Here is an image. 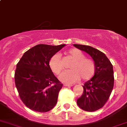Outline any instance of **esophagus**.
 <instances>
[{"label": "esophagus", "mask_w": 127, "mask_h": 127, "mask_svg": "<svg viewBox=\"0 0 127 127\" xmlns=\"http://www.w3.org/2000/svg\"><path fill=\"white\" fill-rule=\"evenodd\" d=\"M64 86L69 87L73 86V85H72V84H64Z\"/></svg>", "instance_id": "1"}]
</instances>
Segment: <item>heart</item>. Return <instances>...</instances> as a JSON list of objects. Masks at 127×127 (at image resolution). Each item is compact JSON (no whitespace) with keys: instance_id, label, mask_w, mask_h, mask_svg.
<instances>
[{"instance_id":"1","label":"heart","mask_w":127,"mask_h":127,"mask_svg":"<svg viewBox=\"0 0 127 127\" xmlns=\"http://www.w3.org/2000/svg\"><path fill=\"white\" fill-rule=\"evenodd\" d=\"M67 54L74 61L70 67L71 70L61 73L59 77L60 81L72 84L80 77L83 80H88L93 77L96 70L95 64L93 60L86 58L84 53L77 48L69 50ZM49 66L55 74H59L61 72L63 66L60 55L56 54L51 58Z\"/></svg>"}]
</instances>
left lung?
I'll return each instance as SVG.
<instances>
[{"label": "left lung", "instance_id": "1", "mask_svg": "<svg viewBox=\"0 0 127 127\" xmlns=\"http://www.w3.org/2000/svg\"><path fill=\"white\" fill-rule=\"evenodd\" d=\"M73 45L88 53L96 66L95 75L83 85V94L77 99V104L85 111H97L108 100L114 87L113 66L106 55L98 49L84 45Z\"/></svg>", "mask_w": 127, "mask_h": 127}]
</instances>
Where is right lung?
<instances>
[{
	"instance_id": "add662e5",
	"label": "right lung",
	"mask_w": 127,
	"mask_h": 127,
	"mask_svg": "<svg viewBox=\"0 0 127 127\" xmlns=\"http://www.w3.org/2000/svg\"><path fill=\"white\" fill-rule=\"evenodd\" d=\"M65 44H39L24 53L16 64L15 82L20 98L28 108L45 112L57 103L63 87L49 66L51 58Z\"/></svg>"
}]
</instances>
